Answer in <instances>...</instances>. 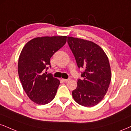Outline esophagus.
<instances>
[{"label":"esophagus","mask_w":131,"mask_h":131,"mask_svg":"<svg viewBox=\"0 0 131 131\" xmlns=\"http://www.w3.org/2000/svg\"><path fill=\"white\" fill-rule=\"evenodd\" d=\"M62 80L64 82H67V81H69V80H70V79H69H69H62Z\"/></svg>","instance_id":"esophagus-1"}]
</instances>
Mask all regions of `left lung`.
Returning <instances> with one entry per match:
<instances>
[{
  "instance_id": "8db88e82",
  "label": "left lung",
  "mask_w": 131,
  "mask_h": 131,
  "mask_svg": "<svg viewBox=\"0 0 131 131\" xmlns=\"http://www.w3.org/2000/svg\"><path fill=\"white\" fill-rule=\"evenodd\" d=\"M67 42L73 53L77 66L83 68V80H78L72 96L79 104L93 107L102 101L107 93L111 77L107 56L98 45L83 39L67 37Z\"/></svg>"
}]
</instances>
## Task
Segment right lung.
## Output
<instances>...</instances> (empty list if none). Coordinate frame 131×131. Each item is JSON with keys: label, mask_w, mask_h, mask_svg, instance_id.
Here are the masks:
<instances>
[{"label": "right lung", "mask_w": 131, "mask_h": 131, "mask_svg": "<svg viewBox=\"0 0 131 131\" xmlns=\"http://www.w3.org/2000/svg\"><path fill=\"white\" fill-rule=\"evenodd\" d=\"M67 36H42L28 41L22 48L18 61V74L22 88L31 101L46 104L54 99L60 81L44 73L50 58L65 45Z\"/></svg>", "instance_id": "1"}]
</instances>
